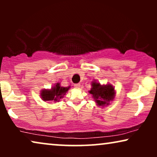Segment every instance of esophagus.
Segmentation results:
<instances>
[{
    "instance_id": "34e87169",
    "label": "esophagus",
    "mask_w": 157,
    "mask_h": 157,
    "mask_svg": "<svg viewBox=\"0 0 157 157\" xmlns=\"http://www.w3.org/2000/svg\"><path fill=\"white\" fill-rule=\"evenodd\" d=\"M80 86H81L80 83H75L74 87L76 88V89H79V88H80Z\"/></svg>"
}]
</instances>
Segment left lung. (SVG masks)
<instances>
[{
    "instance_id": "left-lung-1",
    "label": "left lung",
    "mask_w": 157,
    "mask_h": 157,
    "mask_svg": "<svg viewBox=\"0 0 157 157\" xmlns=\"http://www.w3.org/2000/svg\"><path fill=\"white\" fill-rule=\"evenodd\" d=\"M92 88L89 93L92 94L97 105L106 106L114 98V89L112 86H101L99 83L92 82Z\"/></svg>"
}]
</instances>
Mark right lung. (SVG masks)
I'll use <instances>...</instances> for the list:
<instances>
[{"label":"right lung","mask_w":157,"mask_h":157,"mask_svg":"<svg viewBox=\"0 0 157 157\" xmlns=\"http://www.w3.org/2000/svg\"><path fill=\"white\" fill-rule=\"evenodd\" d=\"M69 87H61L59 83H56L54 87L51 90H44L41 92V98L44 101H56L61 98L65 95V94L68 91Z\"/></svg>","instance_id":"obj_1"}]
</instances>
